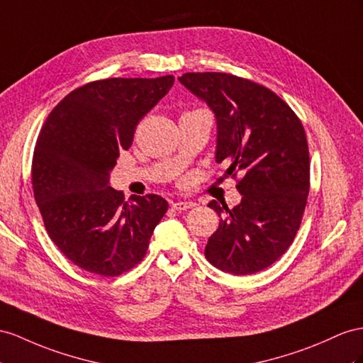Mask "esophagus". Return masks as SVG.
<instances>
[{"instance_id":"1","label":"esophagus","mask_w":363,"mask_h":363,"mask_svg":"<svg viewBox=\"0 0 363 363\" xmlns=\"http://www.w3.org/2000/svg\"><path fill=\"white\" fill-rule=\"evenodd\" d=\"M194 206H196V203L187 202V201H178V202H173L172 203V207L174 210H178V211H185V210H189V208H193Z\"/></svg>"}]
</instances>
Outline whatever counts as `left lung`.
<instances>
[{"mask_svg": "<svg viewBox=\"0 0 363 363\" xmlns=\"http://www.w3.org/2000/svg\"><path fill=\"white\" fill-rule=\"evenodd\" d=\"M179 82L206 101L216 116V162L242 199L228 208L211 201L220 218L208 238L206 257L222 272L253 274L274 264L301 227L310 191V155L305 130L284 99L256 82L230 73H184Z\"/></svg>", "mask_w": 363, "mask_h": 363, "instance_id": "left-lung-1", "label": "left lung"}]
</instances>
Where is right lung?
<instances>
[{"instance_id":"1","label":"right lung","mask_w":363,"mask_h":363,"mask_svg":"<svg viewBox=\"0 0 363 363\" xmlns=\"http://www.w3.org/2000/svg\"><path fill=\"white\" fill-rule=\"evenodd\" d=\"M172 75L108 78L58 102L36 139L32 185L45 230L67 259L99 276H119L143 261L169 208L157 194L125 202L110 172L135 128L172 89Z\"/></svg>"}]
</instances>
